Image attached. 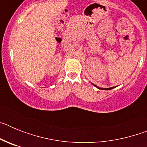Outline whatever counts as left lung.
I'll use <instances>...</instances> for the list:
<instances>
[{"mask_svg": "<svg viewBox=\"0 0 147 147\" xmlns=\"http://www.w3.org/2000/svg\"><path fill=\"white\" fill-rule=\"evenodd\" d=\"M95 86L96 87V88H98V87H97V86H96V85H95ZM112 88H113H113H105V90H111V89H112ZM99 89H102V88H99Z\"/></svg>", "mask_w": 147, "mask_h": 147, "instance_id": "obj_1", "label": "left lung"}]
</instances>
